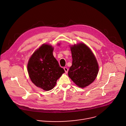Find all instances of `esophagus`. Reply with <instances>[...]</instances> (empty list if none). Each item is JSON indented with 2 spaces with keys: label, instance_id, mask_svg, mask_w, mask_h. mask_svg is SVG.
I'll use <instances>...</instances> for the list:
<instances>
[{
  "label": "esophagus",
  "instance_id": "34e87169",
  "mask_svg": "<svg viewBox=\"0 0 126 126\" xmlns=\"http://www.w3.org/2000/svg\"><path fill=\"white\" fill-rule=\"evenodd\" d=\"M64 71H65V72L66 73H67V72H68V69L67 68V67H64Z\"/></svg>",
  "mask_w": 126,
  "mask_h": 126
}]
</instances>
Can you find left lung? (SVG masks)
Returning <instances> with one entry per match:
<instances>
[{"mask_svg": "<svg viewBox=\"0 0 126 126\" xmlns=\"http://www.w3.org/2000/svg\"><path fill=\"white\" fill-rule=\"evenodd\" d=\"M72 66L68 76L79 87L88 86L95 79L98 72L96 60L90 48L84 44L71 47Z\"/></svg>", "mask_w": 126, "mask_h": 126, "instance_id": "obj_1", "label": "left lung"}]
</instances>
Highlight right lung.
Masks as SVG:
<instances>
[{"instance_id": "add662e5", "label": "right lung", "mask_w": 126, "mask_h": 126, "mask_svg": "<svg viewBox=\"0 0 126 126\" xmlns=\"http://www.w3.org/2000/svg\"><path fill=\"white\" fill-rule=\"evenodd\" d=\"M53 48L43 45L32 54L28 64V71L32 82L45 91L51 90L57 79L64 73L53 55Z\"/></svg>"}]
</instances>
